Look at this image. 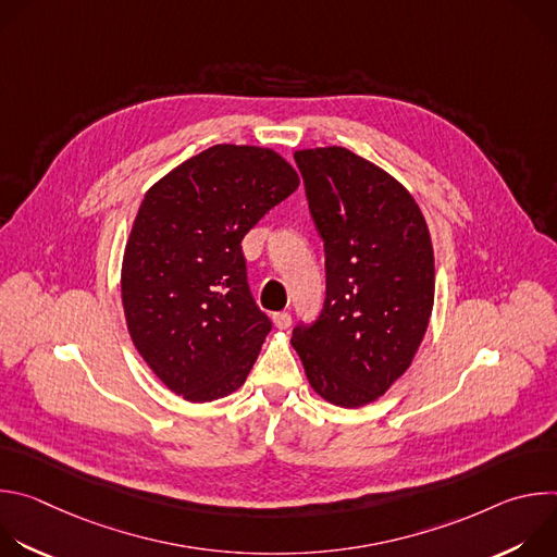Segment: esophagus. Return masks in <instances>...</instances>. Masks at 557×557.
<instances>
[{
  "label": "esophagus",
  "mask_w": 557,
  "mask_h": 557,
  "mask_svg": "<svg viewBox=\"0 0 557 557\" xmlns=\"http://www.w3.org/2000/svg\"><path fill=\"white\" fill-rule=\"evenodd\" d=\"M273 324L280 331H286L290 326V314L288 312H273Z\"/></svg>",
  "instance_id": "obj_1"
}]
</instances>
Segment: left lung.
Segmentation results:
<instances>
[{"mask_svg": "<svg viewBox=\"0 0 557 557\" xmlns=\"http://www.w3.org/2000/svg\"><path fill=\"white\" fill-rule=\"evenodd\" d=\"M326 251V299L295 326L308 383L329 404L376 401L412 363L434 306V251L410 191L346 147L295 151Z\"/></svg>", "mask_w": 557, "mask_h": 557, "instance_id": "8db88e82", "label": "left lung"}]
</instances>
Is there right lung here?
I'll list each match as a JSON object with an SVG mask.
<instances>
[{
    "instance_id": "add662e5",
    "label": "right lung",
    "mask_w": 557,
    "mask_h": 557,
    "mask_svg": "<svg viewBox=\"0 0 557 557\" xmlns=\"http://www.w3.org/2000/svg\"><path fill=\"white\" fill-rule=\"evenodd\" d=\"M297 187L277 151L222 143L145 194L123 256L125 322L183 399H220L251 372L271 320L249 290L243 237Z\"/></svg>"
}]
</instances>
